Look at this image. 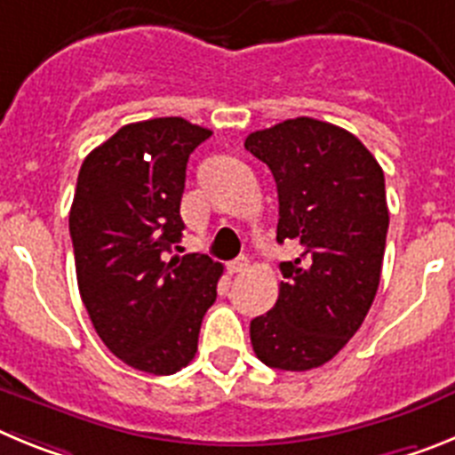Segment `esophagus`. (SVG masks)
I'll return each mask as SVG.
<instances>
[{
  "label": "esophagus",
  "mask_w": 455,
  "mask_h": 455,
  "mask_svg": "<svg viewBox=\"0 0 455 455\" xmlns=\"http://www.w3.org/2000/svg\"><path fill=\"white\" fill-rule=\"evenodd\" d=\"M246 268H248V257H236V259H232V262L228 264V273H230V275L243 273Z\"/></svg>",
  "instance_id": "1"
}]
</instances>
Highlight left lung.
Segmentation results:
<instances>
[{
    "mask_svg": "<svg viewBox=\"0 0 455 455\" xmlns=\"http://www.w3.org/2000/svg\"><path fill=\"white\" fill-rule=\"evenodd\" d=\"M246 150L273 172L277 243L299 241L267 315L251 321L255 355L267 367L307 371L337 355L376 299L387 198L380 164L337 124L291 118L248 134Z\"/></svg>",
    "mask_w": 455,
    "mask_h": 455,
    "instance_id": "obj_1",
    "label": "left lung"
}]
</instances>
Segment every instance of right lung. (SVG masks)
<instances>
[{
	"label": "right lung",
	"mask_w": 455,
	"mask_h": 455,
	"mask_svg": "<svg viewBox=\"0 0 455 455\" xmlns=\"http://www.w3.org/2000/svg\"><path fill=\"white\" fill-rule=\"evenodd\" d=\"M209 136L184 118L124 124L84 159L70 207L77 284L92 328L124 364L155 376L193 360L223 273L198 252L166 262L182 239L188 155Z\"/></svg>",
	"instance_id": "add662e5"
}]
</instances>
